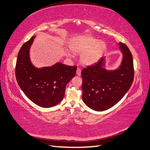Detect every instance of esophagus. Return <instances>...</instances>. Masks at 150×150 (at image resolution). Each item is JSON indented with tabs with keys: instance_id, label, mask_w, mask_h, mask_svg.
Masks as SVG:
<instances>
[{
	"instance_id": "esophagus-1",
	"label": "esophagus",
	"mask_w": 150,
	"mask_h": 150,
	"mask_svg": "<svg viewBox=\"0 0 150 150\" xmlns=\"http://www.w3.org/2000/svg\"><path fill=\"white\" fill-rule=\"evenodd\" d=\"M81 68L78 67L77 69V71H76V74H77V75H78V76H80L81 75Z\"/></svg>"
}]
</instances>
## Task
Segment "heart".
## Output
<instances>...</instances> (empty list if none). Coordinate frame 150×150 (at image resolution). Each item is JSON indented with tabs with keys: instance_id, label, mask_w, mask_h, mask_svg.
I'll return each instance as SVG.
<instances>
[{
	"instance_id": "1",
	"label": "heart",
	"mask_w": 150,
	"mask_h": 150,
	"mask_svg": "<svg viewBox=\"0 0 150 150\" xmlns=\"http://www.w3.org/2000/svg\"><path fill=\"white\" fill-rule=\"evenodd\" d=\"M90 36H82L74 38L70 44L74 52L82 54L81 61L85 65H92L97 62L105 52L106 45L102 41ZM69 56H71L68 54Z\"/></svg>"
}]
</instances>
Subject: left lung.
Returning a JSON list of instances; mask_svg holds the SVG:
<instances>
[{
  "instance_id": "1",
  "label": "left lung",
  "mask_w": 150,
  "mask_h": 150,
  "mask_svg": "<svg viewBox=\"0 0 150 150\" xmlns=\"http://www.w3.org/2000/svg\"><path fill=\"white\" fill-rule=\"evenodd\" d=\"M123 54L122 64L115 71L103 68L104 58L81 71L83 101L96 111L112 107L128 92L134 81V68L132 53L126 44H119Z\"/></svg>"
}]
</instances>
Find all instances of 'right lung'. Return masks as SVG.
<instances>
[{
    "instance_id": "1",
    "label": "right lung",
    "mask_w": 150,
    "mask_h": 150,
    "mask_svg": "<svg viewBox=\"0 0 150 150\" xmlns=\"http://www.w3.org/2000/svg\"><path fill=\"white\" fill-rule=\"evenodd\" d=\"M34 38L32 36L20 49L15 67L16 79L31 101L42 107H52L64 99L65 86L75 76L77 67L57 63L50 67L35 68L29 55Z\"/></svg>"
}]
</instances>
